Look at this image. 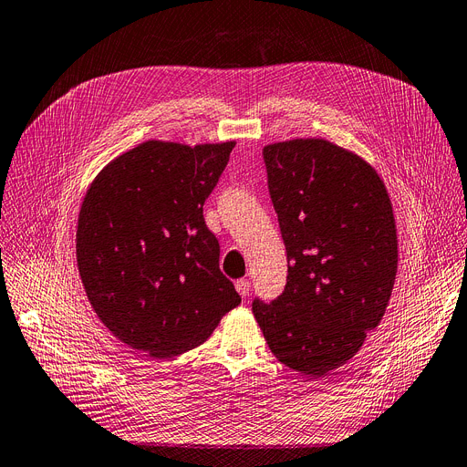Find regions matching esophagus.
I'll return each instance as SVG.
<instances>
[{
    "mask_svg": "<svg viewBox=\"0 0 467 467\" xmlns=\"http://www.w3.org/2000/svg\"><path fill=\"white\" fill-rule=\"evenodd\" d=\"M235 289L241 296H249V291H251V282L249 279H237L235 282Z\"/></svg>",
    "mask_w": 467,
    "mask_h": 467,
    "instance_id": "1",
    "label": "esophagus"
}]
</instances>
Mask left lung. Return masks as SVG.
Wrapping results in <instances>:
<instances>
[{"instance_id":"obj_1","label":"left lung","mask_w":467,"mask_h":467,"mask_svg":"<svg viewBox=\"0 0 467 467\" xmlns=\"http://www.w3.org/2000/svg\"><path fill=\"white\" fill-rule=\"evenodd\" d=\"M268 190L287 251V285L253 314L274 357L324 378L360 350L393 293L397 223L374 166L324 138L265 147Z\"/></svg>"}]
</instances>
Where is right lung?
<instances>
[{
  "label": "right lung",
  "mask_w": 467,
  "mask_h": 467,
  "mask_svg": "<svg viewBox=\"0 0 467 467\" xmlns=\"http://www.w3.org/2000/svg\"><path fill=\"white\" fill-rule=\"evenodd\" d=\"M234 147L143 141L110 161L82 201L77 263L88 301L119 341L151 358L199 347L241 303L202 218Z\"/></svg>",
  "instance_id": "obj_1"
}]
</instances>
